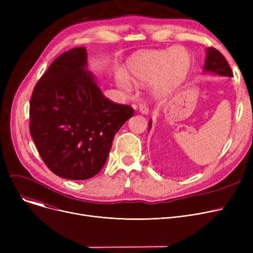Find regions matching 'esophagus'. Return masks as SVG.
<instances>
[{
    "mask_svg": "<svg viewBox=\"0 0 253 253\" xmlns=\"http://www.w3.org/2000/svg\"><path fill=\"white\" fill-rule=\"evenodd\" d=\"M139 112L142 114V115H149L150 114V111H149V108L145 104L141 103L139 104Z\"/></svg>",
    "mask_w": 253,
    "mask_h": 253,
    "instance_id": "34e87169",
    "label": "esophagus"
}]
</instances>
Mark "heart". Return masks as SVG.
Masks as SVG:
<instances>
[{
    "label": "heart",
    "mask_w": 253,
    "mask_h": 253,
    "mask_svg": "<svg viewBox=\"0 0 253 253\" xmlns=\"http://www.w3.org/2000/svg\"><path fill=\"white\" fill-rule=\"evenodd\" d=\"M193 63L190 51L183 46L171 49L143 50L131 55L125 63V73H117L115 83L125 93L133 89V84L149 82V89L156 98L170 96L188 78Z\"/></svg>",
    "instance_id": "heart-1"
}]
</instances>
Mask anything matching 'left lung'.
<instances>
[{
    "label": "left lung",
    "instance_id": "left-lung-1",
    "mask_svg": "<svg viewBox=\"0 0 253 253\" xmlns=\"http://www.w3.org/2000/svg\"><path fill=\"white\" fill-rule=\"evenodd\" d=\"M203 73L214 76L232 78L233 73L228 61L215 48H206V57L203 66ZM152 127V120L149 122V131Z\"/></svg>",
    "mask_w": 253,
    "mask_h": 253
}]
</instances>
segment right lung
Returning <instances> with one entry per match:
<instances>
[{
  "label": "right lung",
  "mask_w": 253,
  "mask_h": 253,
  "mask_svg": "<svg viewBox=\"0 0 253 253\" xmlns=\"http://www.w3.org/2000/svg\"><path fill=\"white\" fill-rule=\"evenodd\" d=\"M87 50L57 57L37 83L30 131L48 168L65 179L85 180L104 166L117 132L134 114L105 98L88 68Z\"/></svg>",
  "instance_id": "1"
}]
</instances>
